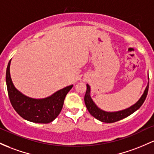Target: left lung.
Segmentation results:
<instances>
[{
    "mask_svg": "<svg viewBox=\"0 0 154 154\" xmlns=\"http://www.w3.org/2000/svg\"><path fill=\"white\" fill-rule=\"evenodd\" d=\"M148 85H147L146 89H145L144 92H143V95L140 98L139 100L137 101L135 104L133 105L130 106L129 107L126 108V109H122V110L119 111H114V112H107V111L103 110L98 107L95 104V102L93 101L92 98L91 96V87L88 84H87V91L85 92V104L87 107L88 110L90 112V114L94 118H96L99 121H102L104 123H114L116 121L122 120L124 118L128 117L130 115L134 113L135 111L137 110L139 108L143 105V102H145L146 99L147 94H148V84H149V77H148Z\"/></svg>",
    "mask_w": 154,
    "mask_h": 154,
    "instance_id": "1",
    "label": "left lung"
}]
</instances>
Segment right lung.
<instances>
[{"mask_svg": "<svg viewBox=\"0 0 154 154\" xmlns=\"http://www.w3.org/2000/svg\"><path fill=\"white\" fill-rule=\"evenodd\" d=\"M8 62L6 74V82L8 97L11 105L22 118L38 124H48L57 118L61 111L64 99L73 87L71 85L60 89L51 96L43 99H34L25 96L15 88L10 75Z\"/></svg>", "mask_w": 154, "mask_h": 154, "instance_id": "add662e5", "label": "right lung"}]
</instances>
